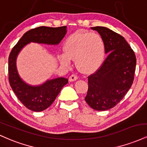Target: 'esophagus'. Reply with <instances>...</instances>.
Here are the masks:
<instances>
[{
  "label": "esophagus",
  "instance_id": "1",
  "mask_svg": "<svg viewBox=\"0 0 147 147\" xmlns=\"http://www.w3.org/2000/svg\"><path fill=\"white\" fill-rule=\"evenodd\" d=\"M77 79H78V77H77V75H72L71 76H70V77H69V82H74V81L77 80Z\"/></svg>",
  "mask_w": 147,
  "mask_h": 147
}]
</instances>
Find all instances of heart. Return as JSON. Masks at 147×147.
<instances>
[{
	"instance_id": "b5f03b06",
	"label": "heart",
	"mask_w": 147,
	"mask_h": 147,
	"mask_svg": "<svg viewBox=\"0 0 147 147\" xmlns=\"http://www.w3.org/2000/svg\"><path fill=\"white\" fill-rule=\"evenodd\" d=\"M65 54L59 56V61L65 67L71 64V59L79 70L90 72L96 70L104 59L105 46L102 36L95 32H77L70 36L64 43Z\"/></svg>"
}]
</instances>
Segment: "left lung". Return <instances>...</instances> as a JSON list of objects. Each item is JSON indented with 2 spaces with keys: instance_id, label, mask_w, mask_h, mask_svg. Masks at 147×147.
<instances>
[{
  "instance_id": "left-lung-1",
  "label": "left lung",
  "mask_w": 147,
  "mask_h": 147,
  "mask_svg": "<svg viewBox=\"0 0 147 147\" xmlns=\"http://www.w3.org/2000/svg\"><path fill=\"white\" fill-rule=\"evenodd\" d=\"M91 29L98 32L107 57L95 73L88 78L86 102L96 111L112 109L120 102L132 86L136 57L124 37L106 27Z\"/></svg>"
}]
</instances>
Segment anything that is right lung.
Listing matches in <instances>:
<instances>
[{"label": "right lung", "instance_id": "right-lung-1", "mask_svg": "<svg viewBox=\"0 0 147 147\" xmlns=\"http://www.w3.org/2000/svg\"><path fill=\"white\" fill-rule=\"evenodd\" d=\"M67 32V27L49 28L41 26L25 32L12 48L8 59L9 82L20 102L30 110L40 112L50 106L61 90L68 84L64 77L48 79L42 84L32 86L20 77L16 68V59L25 45L30 43L56 45L60 43Z\"/></svg>", "mask_w": 147, "mask_h": 147}]
</instances>
